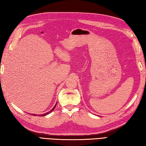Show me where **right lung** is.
Wrapping results in <instances>:
<instances>
[{
    "label": "right lung",
    "instance_id": "1",
    "mask_svg": "<svg viewBox=\"0 0 146 146\" xmlns=\"http://www.w3.org/2000/svg\"><path fill=\"white\" fill-rule=\"evenodd\" d=\"M56 105H57V104H56V105H55V106H54V108H52V109L51 110H50V111H49V112H48V113H44V114H42V115H40V116H45V115H48V114H49V113H51V111H52V110H54V109L55 108V107H56ZM31 115H33V116H36V115H35V114H31Z\"/></svg>",
    "mask_w": 146,
    "mask_h": 146
}]
</instances>
